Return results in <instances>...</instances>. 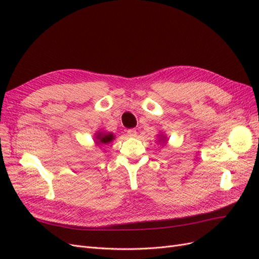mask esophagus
Masks as SVG:
<instances>
[{"instance_id":"1","label":"esophagus","mask_w":259,"mask_h":259,"mask_svg":"<svg viewBox=\"0 0 259 259\" xmlns=\"http://www.w3.org/2000/svg\"><path fill=\"white\" fill-rule=\"evenodd\" d=\"M137 130L136 129H129L127 130V136L128 137H136L137 136Z\"/></svg>"}]
</instances>
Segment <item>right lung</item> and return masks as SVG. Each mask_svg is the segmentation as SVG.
<instances>
[{"label": "right lung", "mask_w": 259, "mask_h": 259, "mask_svg": "<svg viewBox=\"0 0 259 259\" xmlns=\"http://www.w3.org/2000/svg\"><path fill=\"white\" fill-rule=\"evenodd\" d=\"M97 143L98 144H107L110 143L111 141H113L114 139V136L113 133H99V135L97 136Z\"/></svg>", "instance_id": "1"}]
</instances>
